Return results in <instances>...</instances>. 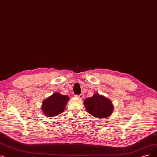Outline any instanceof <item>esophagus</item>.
<instances>
[{
	"instance_id": "esophagus-1",
	"label": "esophagus",
	"mask_w": 157,
	"mask_h": 157,
	"mask_svg": "<svg viewBox=\"0 0 157 157\" xmlns=\"http://www.w3.org/2000/svg\"><path fill=\"white\" fill-rule=\"evenodd\" d=\"M76 97H77L78 98H79V99H83V97H84V95H83V94H79V95H76Z\"/></svg>"
}]
</instances>
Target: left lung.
<instances>
[{"label":"left lung","mask_w":157,"mask_h":157,"mask_svg":"<svg viewBox=\"0 0 157 157\" xmlns=\"http://www.w3.org/2000/svg\"><path fill=\"white\" fill-rule=\"evenodd\" d=\"M84 105L88 113L99 119L109 117L113 111L112 101L98 93L94 94L91 98L85 99Z\"/></svg>","instance_id":"1"}]
</instances>
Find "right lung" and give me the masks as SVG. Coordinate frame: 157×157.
Segmentation results:
<instances>
[{"instance_id": "add662e5", "label": "right lung", "mask_w": 157, "mask_h": 157, "mask_svg": "<svg viewBox=\"0 0 157 157\" xmlns=\"http://www.w3.org/2000/svg\"><path fill=\"white\" fill-rule=\"evenodd\" d=\"M69 98L59 93H54L42 103V110L47 117H54L63 112Z\"/></svg>"}]
</instances>
